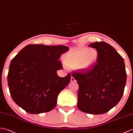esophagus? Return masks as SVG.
I'll use <instances>...</instances> for the list:
<instances>
[{
	"mask_svg": "<svg viewBox=\"0 0 133 133\" xmlns=\"http://www.w3.org/2000/svg\"><path fill=\"white\" fill-rule=\"evenodd\" d=\"M71 82H75V79H74V78L72 76H71Z\"/></svg>",
	"mask_w": 133,
	"mask_h": 133,
	"instance_id": "esophagus-1",
	"label": "esophagus"
}]
</instances>
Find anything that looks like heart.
<instances>
[{
  "label": "heart",
  "mask_w": 133,
  "mask_h": 133,
  "mask_svg": "<svg viewBox=\"0 0 133 133\" xmlns=\"http://www.w3.org/2000/svg\"><path fill=\"white\" fill-rule=\"evenodd\" d=\"M99 58V52L95 49L79 48L68 52L63 58L64 64L69 69L86 72L92 69Z\"/></svg>",
  "instance_id": "heart-1"
}]
</instances>
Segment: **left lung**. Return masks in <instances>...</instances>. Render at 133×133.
<instances>
[{
    "label": "left lung",
    "mask_w": 133,
    "mask_h": 133,
    "mask_svg": "<svg viewBox=\"0 0 133 133\" xmlns=\"http://www.w3.org/2000/svg\"><path fill=\"white\" fill-rule=\"evenodd\" d=\"M99 52L95 66L88 71L74 72L79 84L78 108L82 112L100 115L108 112L121 100L126 75L123 58L113 46L103 41L89 45Z\"/></svg>",
    "instance_id": "obj_1"
}]
</instances>
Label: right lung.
<instances>
[{
	"label": "right lung",
	"mask_w": 133,
	"mask_h": 133,
	"mask_svg": "<svg viewBox=\"0 0 133 133\" xmlns=\"http://www.w3.org/2000/svg\"><path fill=\"white\" fill-rule=\"evenodd\" d=\"M69 49L64 45H28L18 52L7 76L10 94L18 106L30 114L54 108L58 95L71 79L70 74L61 78L57 73L62 69L61 55Z\"/></svg>",
	"instance_id": "1"
}]
</instances>
